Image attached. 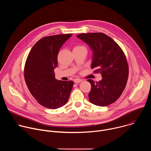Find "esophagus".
<instances>
[{"label":"esophagus","instance_id":"34e87169","mask_svg":"<svg viewBox=\"0 0 151 151\" xmlns=\"http://www.w3.org/2000/svg\"><path fill=\"white\" fill-rule=\"evenodd\" d=\"M82 81V79H74V82L75 83H79Z\"/></svg>","mask_w":151,"mask_h":151}]
</instances>
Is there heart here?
Returning a JSON list of instances; mask_svg holds the SVG:
<instances>
[{
  "label": "heart",
  "mask_w": 151,
  "mask_h": 151,
  "mask_svg": "<svg viewBox=\"0 0 151 151\" xmlns=\"http://www.w3.org/2000/svg\"><path fill=\"white\" fill-rule=\"evenodd\" d=\"M84 48V47H82V46H79V45H77V46H76V47H75V48H74V49H76V48Z\"/></svg>",
  "instance_id": "obj_1"
}]
</instances>
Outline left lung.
Masks as SVG:
<instances>
[{
	"label": "left lung",
	"mask_w": 151,
	"mask_h": 151,
	"mask_svg": "<svg viewBox=\"0 0 151 151\" xmlns=\"http://www.w3.org/2000/svg\"><path fill=\"white\" fill-rule=\"evenodd\" d=\"M77 37L87 44L93 52L91 68L100 73L102 79L91 85L89 101L97 106H106L116 101L124 90L128 77L126 57L111 37L103 33H82Z\"/></svg>",
	"instance_id": "1"
}]
</instances>
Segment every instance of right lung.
Masks as SVG:
<instances>
[{
    "instance_id": "right-lung-1",
    "label": "right lung",
    "mask_w": 151,
    "mask_h": 151,
    "mask_svg": "<svg viewBox=\"0 0 151 151\" xmlns=\"http://www.w3.org/2000/svg\"><path fill=\"white\" fill-rule=\"evenodd\" d=\"M72 35L40 39L32 47L25 63L24 79L30 93L40 105L48 109H55L66 104L72 90L73 81H57L54 73L59 50Z\"/></svg>"
}]
</instances>
